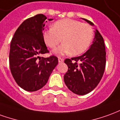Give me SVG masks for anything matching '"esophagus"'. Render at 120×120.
Listing matches in <instances>:
<instances>
[{
  "mask_svg": "<svg viewBox=\"0 0 120 120\" xmlns=\"http://www.w3.org/2000/svg\"><path fill=\"white\" fill-rule=\"evenodd\" d=\"M64 62V59L62 58H58V62Z\"/></svg>",
  "mask_w": 120,
  "mask_h": 120,
  "instance_id": "obj_1",
  "label": "esophagus"
}]
</instances>
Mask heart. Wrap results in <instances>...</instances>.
<instances>
[{
    "instance_id": "1",
    "label": "heart",
    "mask_w": 120,
    "mask_h": 120,
    "mask_svg": "<svg viewBox=\"0 0 120 120\" xmlns=\"http://www.w3.org/2000/svg\"><path fill=\"white\" fill-rule=\"evenodd\" d=\"M45 44L51 49L56 48L59 43L62 44L53 52L58 55L71 53L73 56L82 54L91 45L94 31L86 23L71 19L57 21L52 27L43 34Z\"/></svg>"
}]
</instances>
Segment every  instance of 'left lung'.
I'll return each instance as SVG.
<instances>
[{
	"mask_svg": "<svg viewBox=\"0 0 120 120\" xmlns=\"http://www.w3.org/2000/svg\"><path fill=\"white\" fill-rule=\"evenodd\" d=\"M90 25L94 23L82 19ZM64 62L68 71L64 75L65 84L72 92L85 95L92 92L99 83L106 65V52L103 37L98 30L90 49L78 57L66 58Z\"/></svg>",
	"mask_w": 120,
	"mask_h": 120,
	"instance_id": "1",
	"label": "left lung"
}]
</instances>
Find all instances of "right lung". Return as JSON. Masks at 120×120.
I'll use <instances>...</instances> for the list:
<instances>
[{
	"label": "right lung",
	"mask_w": 120,
	"mask_h": 120,
	"mask_svg": "<svg viewBox=\"0 0 120 120\" xmlns=\"http://www.w3.org/2000/svg\"><path fill=\"white\" fill-rule=\"evenodd\" d=\"M46 19L43 14L26 19L17 29L11 41V73L17 84L28 92H35L45 86L58 63V58L53 55L40 56L49 52L43 38Z\"/></svg>",
	"instance_id": "obj_1"
}]
</instances>
